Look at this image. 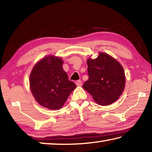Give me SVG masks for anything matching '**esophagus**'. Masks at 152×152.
<instances>
[{"label": "esophagus", "instance_id": "esophagus-1", "mask_svg": "<svg viewBox=\"0 0 152 152\" xmlns=\"http://www.w3.org/2000/svg\"><path fill=\"white\" fill-rule=\"evenodd\" d=\"M76 84L77 86H82V82L81 80H77L76 82Z\"/></svg>", "mask_w": 152, "mask_h": 152}]
</instances>
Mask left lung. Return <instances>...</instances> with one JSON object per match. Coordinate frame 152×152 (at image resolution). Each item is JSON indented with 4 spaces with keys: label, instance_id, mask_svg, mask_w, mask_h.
Instances as JSON below:
<instances>
[{
    "label": "left lung",
    "instance_id": "left-lung-1",
    "mask_svg": "<svg viewBox=\"0 0 152 152\" xmlns=\"http://www.w3.org/2000/svg\"><path fill=\"white\" fill-rule=\"evenodd\" d=\"M88 80L83 88L91 94L98 104L107 106L119 99L124 91L125 76L119 61L106 53L95 59L88 58Z\"/></svg>",
    "mask_w": 152,
    "mask_h": 152
}]
</instances>
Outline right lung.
I'll return each instance as SVG.
<instances>
[{"label":"right lung","mask_w":152,"mask_h":152,"mask_svg":"<svg viewBox=\"0 0 152 152\" xmlns=\"http://www.w3.org/2000/svg\"><path fill=\"white\" fill-rule=\"evenodd\" d=\"M62 59L48 56L35 64L29 78L31 92L42 107L51 110L61 109L69 95L76 88L63 69Z\"/></svg>","instance_id":"right-lung-1"}]
</instances>
